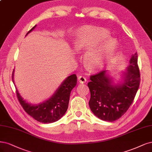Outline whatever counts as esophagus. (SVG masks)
<instances>
[{
	"instance_id": "esophagus-1",
	"label": "esophagus",
	"mask_w": 152,
	"mask_h": 152,
	"mask_svg": "<svg viewBox=\"0 0 152 152\" xmlns=\"http://www.w3.org/2000/svg\"><path fill=\"white\" fill-rule=\"evenodd\" d=\"M78 82L80 83H86L87 80H86V78L85 77L80 75V76L78 77Z\"/></svg>"
}]
</instances>
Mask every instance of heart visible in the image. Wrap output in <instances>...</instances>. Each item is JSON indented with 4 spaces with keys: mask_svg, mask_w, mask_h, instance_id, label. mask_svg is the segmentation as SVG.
I'll list each match as a JSON object with an SVG mask.
<instances>
[{
    "mask_svg": "<svg viewBox=\"0 0 152 152\" xmlns=\"http://www.w3.org/2000/svg\"><path fill=\"white\" fill-rule=\"evenodd\" d=\"M74 46L77 50H88L84 58L86 65L91 69L97 70L105 59L113 54L117 42L110 38L107 31L88 27L77 35Z\"/></svg>",
    "mask_w": 152,
    "mask_h": 152,
    "instance_id": "obj_1",
    "label": "heart"
}]
</instances>
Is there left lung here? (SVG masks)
<instances>
[{"mask_svg": "<svg viewBox=\"0 0 152 152\" xmlns=\"http://www.w3.org/2000/svg\"><path fill=\"white\" fill-rule=\"evenodd\" d=\"M123 84L113 85L102 70L90 76L88 104L92 113L103 121L113 122L126 113L132 105L140 83L137 52L132 56Z\"/></svg>", "mask_w": 152, "mask_h": 152, "instance_id": "left-lung-1", "label": "left lung"}]
</instances>
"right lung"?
<instances>
[{"instance_id":"add662e5","label":"right lung","mask_w":152,"mask_h":152,"mask_svg":"<svg viewBox=\"0 0 152 152\" xmlns=\"http://www.w3.org/2000/svg\"><path fill=\"white\" fill-rule=\"evenodd\" d=\"M36 26L29 31L26 35L32 31ZM13 74L14 71L12 75V81ZM77 77L75 74L68 77L62 82L53 96L48 101L38 105H32L26 102L17 89L16 96L20 105L29 116L40 123H51L58 121L66 113L69 106L70 92L77 85Z\"/></svg>"}]
</instances>
